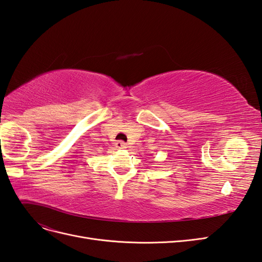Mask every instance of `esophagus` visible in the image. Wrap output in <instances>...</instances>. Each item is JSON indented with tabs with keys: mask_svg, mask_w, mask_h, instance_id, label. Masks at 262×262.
<instances>
[{
	"mask_svg": "<svg viewBox=\"0 0 262 262\" xmlns=\"http://www.w3.org/2000/svg\"><path fill=\"white\" fill-rule=\"evenodd\" d=\"M115 144H116V147H117V148H124V147H126V146H125V143L122 142V141H117V142H116Z\"/></svg>",
	"mask_w": 262,
	"mask_h": 262,
	"instance_id": "1",
	"label": "esophagus"
}]
</instances>
